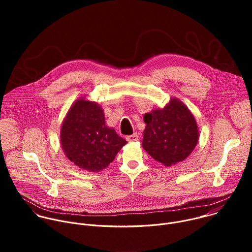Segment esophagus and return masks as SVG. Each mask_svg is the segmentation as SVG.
Instances as JSON below:
<instances>
[{"label": "esophagus", "instance_id": "esophagus-1", "mask_svg": "<svg viewBox=\"0 0 252 252\" xmlns=\"http://www.w3.org/2000/svg\"><path fill=\"white\" fill-rule=\"evenodd\" d=\"M126 139L129 142H132V141H136L138 139V135L136 133H133V134H130V135H126Z\"/></svg>", "mask_w": 252, "mask_h": 252}]
</instances>
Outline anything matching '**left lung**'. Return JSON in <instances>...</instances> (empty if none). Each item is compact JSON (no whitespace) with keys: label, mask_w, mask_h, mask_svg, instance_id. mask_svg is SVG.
I'll list each match as a JSON object with an SVG mask.
<instances>
[{"label":"left lung","mask_w":252,"mask_h":252,"mask_svg":"<svg viewBox=\"0 0 252 252\" xmlns=\"http://www.w3.org/2000/svg\"><path fill=\"white\" fill-rule=\"evenodd\" d=\"M142 148L157 161L171 166L185 160L197 145L199 131L193 115L177 98L143 116Z\"/></svg>","instance_id":"left-lung-1"}]
</instances>
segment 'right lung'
Masks as SVG:
<instances>
[{
	"mask_svg": "<svg viewBox=\"0 0 252 252\" xmlns=\"http://www.w3.org/2000/svg\"><path fill=\"white\" fill-rule=\"evenodd\" d=\"M126 143L113 127L105 126L98 103L85 97L73 103L62 125L61 145L65 157L89 171L109 166Z\"/></svg>",
	"mask_w": 252,
	"mask_h": 252,
	"instance_id": "right-lung-1",
	"label": "right lung"
}]
</instances>
